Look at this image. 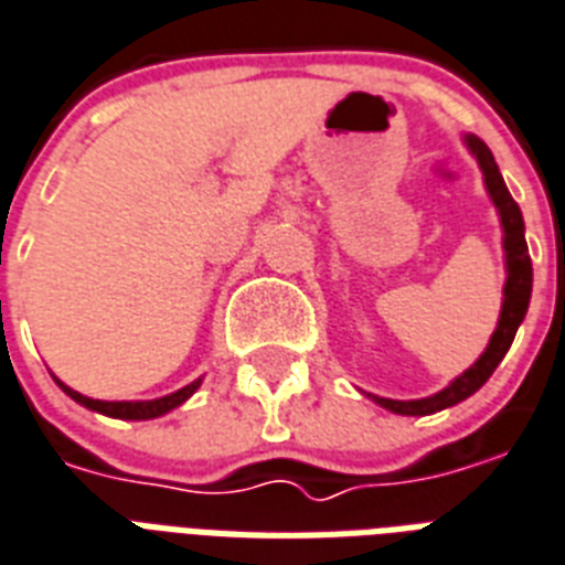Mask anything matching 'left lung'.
Listing matches in <instances>:
<instances>
[{
  "mask_svg": "<svg viewBox=\"0 0 565 565\" xmlns=\"http://www.w3.org/2000/svg\"><path fill=\"white\" fill-rule=\"evenodd\" d=\"M465 145H468V150H471L477 162H480V168H483L486 189H489V198H492V204L498 206V215H501L503 254H507V284H503L501 320H498V329H494L483 355L473 361L462 376L454 379L445 391H438V394L424 399L373 397L379 406L394 412V415H433V412H441V408L462 403V399L471 397L473 391H480L486 385V379L492 376L494 367L501 364L507 350L512 347V338H515V331H519L524 313H527V305H531L533 266L531 254H527V243H524L522 210L512 201L510 189L503 183L498 162H494L492 150L486 148V141L477 139V136H465Z\"/></svg>",
  "mask_w": 565,
  "mask_h": 565,
  "instance_id": "obj_1",
  "label": "left lung"
}]
</instances>
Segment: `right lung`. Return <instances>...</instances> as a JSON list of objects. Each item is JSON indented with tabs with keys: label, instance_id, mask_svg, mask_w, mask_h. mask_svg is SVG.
<instances>
[{
	"label": "right lung",
	"instance_id": "1",
	"mask_svg": "<svg viewBox=\"0 0 565 565\" xmlns=\"http://www.w3.org/2000/svg\"><path fill=\"white\" fill-rule=\"evenodd\" d=\"M58 382V379H55ZM62 391L67 394L71 399H76L79 406L92 408V412H100V415H109V417H120V420H150V417H159L171 412V408H178L180 403H186L192 394L198 391L201 385V379H195L192 385L180 387L174 394H168V397H159V399H141V403H106V399H92V397H82L79 391H73L67 387L64 382H58Z\"/></svg>",
	"mask_w": 565,
	"mask_h": 565
}]
</instances>
